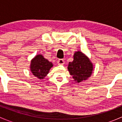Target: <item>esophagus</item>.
<instances>
[{
  "label": "esophagus",
  "instance_id": "obj_1",
  "mask_svg": "<svg viewBox=\"0 0 122 122\" xmlns=\"http://www.w3.org/2000/svg\"><path fill=\"white\" fill-rule=\"evenodd\" d=\"M65 61L63 59H60V60H58V65H63L64 64Z\"/></svg>",
  "mask_w": 122,
  "mask_h": 122
}]
</instances>
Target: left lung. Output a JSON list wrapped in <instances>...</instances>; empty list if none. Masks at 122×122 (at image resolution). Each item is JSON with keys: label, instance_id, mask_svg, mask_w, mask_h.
I'll return each mask as SVG.
<instances>
[{"label": "left lung", "instance_id": "8db88e82", "mask_svg": "<svg viewBox=\"0 0 122 122\" xmlns=\"http://www.w3.org/2000/svg\"><path fill=\"white\" fill-rule=\"evenodd\" d=\"M73 58L72 62H69L68 70L74 81L80 83L87 80L93 73V63L87 55L80 51L75 52Z\"/></svg>", "mask_w": 122, "mask_h": 122}]
</instances>
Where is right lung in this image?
I'll return each mask as SVG.
<instances>
[{
  "label": "right lung",
  "mask_w": 122,
  "mask_h": 122,
  "mask_svg": "<svg viewBox=\"0 0 122 122\" xmlns=\"http://www.w3.org/2000/svg\"><path fill=\"white\" fill-rule=\"evenodd\" d=\"M52 67V62L45 58L42 54H38L30 61V70L34 76L39 79H43Z\"/></svg>",
  "instance_id": "obj_1"
}]
</instances>
